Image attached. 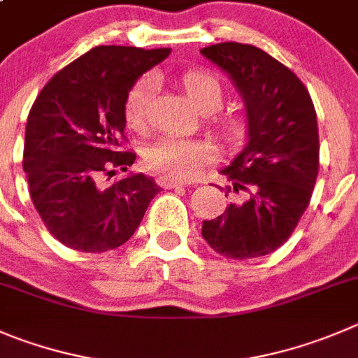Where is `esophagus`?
Returning a JSON list of instances; mask_svg holds the SVG:
<instances>
[{
	"instance_id": "obj_1",
	"label": "esophagus",
	"mask_w": 358,
	"mask_h": 358,
	"mask_svg": "<svg viewBox=\"0 0 358 358\" xmlns=\"http://www.w3.org/2000/svg\"><path fill=\"white\" fill-rule=\"evenodd\" d=\"M157 182H159V185L164 187V189H175V187L182 185V183L176 182V180H169V178H166V176H160Z\"/></svg>"
}]
</instances>
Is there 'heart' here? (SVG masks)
I'll list each match as a JSON object with an SVG mask.
<instances>
[{"instance_id": "heart-1", "label": "heart", "mask_w": 358, "mask_h": 358, "mask_svg": "<svg viewBox=\"0 0 358 358\" xmlns=\"http://www.w3.org/2000/svg\"><path fill=\"white\" fill-rule=\"evenodd\" d=\"M176 85L183 92L185 99L196 111L213 113L220 108L224 99V90L219 79L210 72L201 69H190L183 72ZM155 92L153 78L139 79L130 88L125 99V120L132 129H141L145 125L146 111L150 100ZM220 134L226 141H238L243 136V122L236 116H224L217 122ZM215 159V148L208 143L192 141V139L164 138L150 146L146 152L145 162L152 171L160 173L162 176L176 182L194 178L203 166Z\"/></svg>"}]
</instances>
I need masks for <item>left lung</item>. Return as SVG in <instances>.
Segmentation results:
<instances>
[{
  "label": "left lung",
  "instance_id": "1",
  "mask_svg": "<svg viewBox=\"0 0 358 358\" xmlns=\"http://www.w3.org/2000/svg\"><path fill=\"white\" fill-rule=\"evenodd\" d=\"M201 55L228 73L247 116L245 146L220 169L243 199L203 220L201 235L226 258L270 255L295 231L315 189L320 168L315 106L295 73L255 45L222 42Z\"/></svg>",
  "mask_w": 358,
  "mask_h": 358
}]
</instances>
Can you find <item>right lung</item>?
Here are the masks:
<instances>
[{"label":"right lung","mask_w":358,"mask_h":358,"mask_svg":"<svg viewBox=\"0 0 358 358\" xmlns=\"http://www.w3.org/2000/svg\"><path fill=\"white\" fill-rule=\"evenodd\" d=\"M169 52L99 45L59 70L36 96L22 168L36 212L63 245L83 252L123 245L160 192L143 173L108 189L99 178L111 166L127 169L136 160L132 152H118L127 93Z\"/></svg>","instance_id":"obj_1"}]
</instances>
